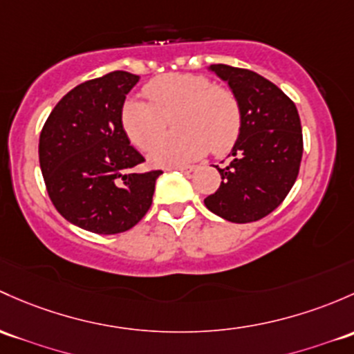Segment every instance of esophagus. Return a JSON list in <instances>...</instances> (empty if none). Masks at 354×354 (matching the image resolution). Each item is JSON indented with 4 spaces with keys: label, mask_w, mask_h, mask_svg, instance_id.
<instances>
[{
    "label": "esophagus",
    "mask_w": 354,
    "mask_h": 354,
    "mask_svg": "<svg viewBox=\"0 0 354 354\" xmlns=\"http://www.w3.org/2000/svg\"><path fill=\"white\" fill-rule=\"evenodd\" d=\"M171 169L181 171V173H193V171L196 169V166H176V167H171Z\"/></svg>",
    "instance_id": "obj_1"
}]
</instances>
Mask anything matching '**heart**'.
<instances>
[{"label":"heart","instance_id":"heart-1","mask_svg":"<svg viewBox=\"0 0 354 354\" xmlns=\"http://www.w3.org/2000/svg\"><path fill=\"white\" fill-rule=\"evenodd\" d=\"M149 98H127L122 103L120 125L136 147L147 151L160 138L164 120L178 113L176 140L162 141L149 152V162L174 167L202 158L212 149L224 154L237 142L243 127V110L229 88L212 84L200 74H169L144 86Z\"/></svg>","mask_w":354,"mask_h":354}]
</instances>
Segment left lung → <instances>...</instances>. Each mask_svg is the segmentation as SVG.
Instances as JSON below:
<instances>
[{
    "label": "left lung",
    "mask_w": 354,
    "mask_h": 354,
    "mask_svg": "<svg viewBox=\"0 0 354 354\" xmlns=\"http://www.w3.org/2000/svg\"><path fill=\"white\" fill-rule=\"evenodd\" d=\"M208 71L225 81L243 110V127L218 167L222 183L203 202L234 224L259 221L274 210L295 183L302 161V125L295 103L277 84L249 69L212 64Z\"/></svg>",
    "instance_id": "left-lung-1"
}]
</instances>
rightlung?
Listing matches in <instances>:
<instances>
[{"instance_id":"obj_1","label":"right lung","mask_w":354,"mask_h":354,"mask_svg":"<svg viewBox=\"0 0 354 354\" xmlns=\"http://www.w3.org/2000/svg\"><path fill=\"white\" fill-rule=\"evenodd\" d=\"M139 80L113 71L77 84L40 132V169L52 203L66 221L89 232L132 229L151 208L162 174L136 169L144 158L120 125L122 103Z\"/></svg>"}]
</instances>
